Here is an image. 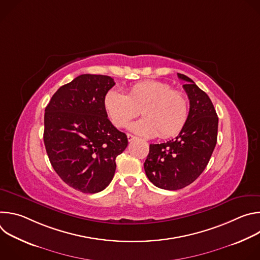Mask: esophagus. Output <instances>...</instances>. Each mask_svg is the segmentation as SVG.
Here are the masks:
<instances>
[{
    "label": "esophagus",
    "mask_w": 260,
    "mask_h": 260,
    "mask_svg": "<svg viewBox=\"0 0 260 260\" xmlns=\"http://www.w3.org/2000/svg\"><path fill=\"white\" fill-rule=\"evenodd\" d=\"M137 139V137H135V136H133V135H131V134H127V140H128V142H132V141H134V140H136Z\"/></svg>",
    "instance_id": "1"
}]
</instances>
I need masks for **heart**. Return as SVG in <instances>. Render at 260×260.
Here are the masks:
<instances>
[{"mask_svg":"<svg viewBox=\"0 0 260 260\" xmlns=\"http://www.w3.org/2000/svg\"><path fill=\"white\" fill-rule=\"evenodd\" d=\"M104 106L116 127L125 126L141 110L144 117L133 122L128 128L143 137H173L182 129L189 113L186 96L173 90L171 85L155 80L136 83L128 94L111 88L104 96Z\"/></svg>","mask_w":260,"mask_h":260,"instance_id":"obj_1","label":"heart"}]
</instances>
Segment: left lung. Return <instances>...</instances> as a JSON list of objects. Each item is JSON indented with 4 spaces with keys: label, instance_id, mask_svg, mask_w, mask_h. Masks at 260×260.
<instances>
[{
    "label": "left lung",
    "instance_id": "left-lung-1",
    "mask_svg": "<svg viewBox=\"0 0 260 260\" xmlns=\"http://www.w3.org/2000/svg\"><path fill=\"white\" fill-rule=\"evenodd\" d=\"M189 99L188 118L179 135L150 144L144 169L156 187L178 190L188 186L206 169L217 143L218 117L208 96L189 77L178 73Z\"/></svg>",
    "mask_w": 260,
    "mask_h": 260
}]
</instances>
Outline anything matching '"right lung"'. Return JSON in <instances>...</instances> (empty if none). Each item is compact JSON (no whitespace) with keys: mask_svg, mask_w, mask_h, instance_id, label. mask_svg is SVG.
I'll list each match as a JSON object with an SVG mask.
<instances>
[{"mask_svg":"<svg viewBox=\"0 0 260 260\" xmlns=\"http://www.w3.org/2000/svg\"><path fill=\"white\" fill-rule=\"evenodd\" d=\"M114 85L110 76L83 74L59 87L45 108L43 139L50 164L66 184L83 193L108 186L115 159L128 144L104 106Z\"/></svg>","mask_w":260,"mask_h":260,"instance_id":"1","label":"right lung"}]
</instances>
